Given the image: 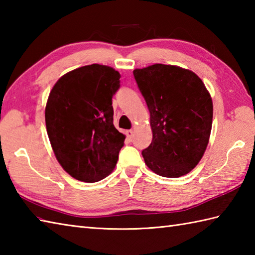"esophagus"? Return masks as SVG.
<instances>
[{"instance_id": "1", "label": "esophagus", "mask_w": 255, "mask_h": 255, "mask_svg": "<svg viewBox=\"0 0 255 255\" xmlns=\"http://www.w3.org/2000/svg\"><path fill=\"white\" fill-rule=\"evenodd\" d=\"M133 130H131V129H130V130H127L126 131V136L129 138V139H132L133 138Z\"/></svg>"}]
</instances>
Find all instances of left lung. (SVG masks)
Segmentation results:
<instances>
[{
    "mask_svg": "<svg viewBox=\"0 0 255 255\" xmlns=\"http://www.w3.org/2000/svg\"><path fill=\"white\" fill-rule=\"evenodd\" d=\"M150 112L152 141L142 151L155 174L180 177L203 158L213 124V101L194 72L156 63L133 71Z\"/></svg>",
    "mask_w": 255,
    "mask_h": 255,
    "instance_id": "1",
    "label": "left lung"
}]
</instances>
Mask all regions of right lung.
Listing matches in <instances>:
<instances>
[{
  "mask_svg": "<svg viewBox=\"0 0 255 255\" xmlns=\"http://www.w3.org/2000/svg\"><path fill=\"white\" fill-rule=\"evenodd\" d=\"M119 79L111 67H81L59 79L48 97L45 118L52 150L79 181H101L117 163L125 136L113 124L112 99Z\"/></svg>",
  "mask_w": 255,
  "mask_h": 255,
  "instance_id": "add662e5",
  "label": "right lung"
}]
</instances>
